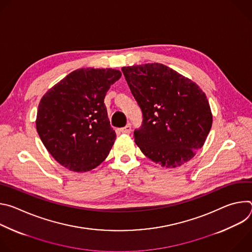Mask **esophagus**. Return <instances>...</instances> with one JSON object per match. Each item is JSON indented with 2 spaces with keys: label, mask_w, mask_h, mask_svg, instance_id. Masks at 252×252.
Listing matches in <instances>:
<instances>
[{
  "label": "esophagus",
  "mask_w": 252,
  "mask_h": 252,
  "mask_svg": "<svg viewBox=\"0 0 252 252\" xmlns=\"http://www.w3.org/2000/svg\"><path fill=\"white\" fill-rule=\"evenodd\" d=\"M120 130H121V132H123V133H127V134H128V133L130 132V130H131V127H130L129 125H127V126H126L125 127L121 128Z\"/></svg>",
  "instance_id": "obj_1"
}]
</instances>
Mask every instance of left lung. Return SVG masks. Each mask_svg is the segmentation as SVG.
<instances>
[{"instance_id": "left-lung-1", "label": "left lung", "mask_w": 252, "mask_h": 252, "mask_svg": "<svg viewBox=\"0 0 252 252\" xmlns=\"http://www.w3.org/2000/svg\"><path fill=\"white\" fill-rule=\"evenodd\" d=\"M122 70L142 112V126L134 130L141 153L167 168L190 160L204 145L212 126L202 90L158 63L124 66Z\"/></svg>"}]
</instances>
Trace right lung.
Instances as JSON below:
<instances>
[{"label":"right lung","instance_id":"obj_1","mask_svg":"<svg viewBox=\"0 0 252 252\" xmlns=\"http://www.w3.org/2000/svg\"><path fill=\"white\" fill-rule=\"evenodd\" d=\"M121 77L115 68H79L41 98L35 127L48 152L66 169L87 172L109 156L117 134L103 99Z\"/></svg>","mask_w":252,"mask_h":252}]
</instances>
